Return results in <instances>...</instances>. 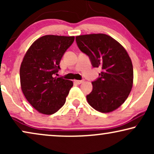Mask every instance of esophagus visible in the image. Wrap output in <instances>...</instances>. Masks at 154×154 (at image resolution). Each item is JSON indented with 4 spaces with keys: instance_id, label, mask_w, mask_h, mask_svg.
<instances>
[{
    "instance_id": "1",
    "label": "esophagus",
    "mask_w": 154,
    "mask_h": 154,
    "mask_svg": "<svg viewBox=\"0 0 154 154\" xmlns=\"http://www.w3.org/2000/svg\"><path fill=\"white\" fill-rule=\"evenodd\" d=\"M74 82L76 84H81L84 82V80H75Z\"/></svg>"
}]
</instances>
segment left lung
<instances>
[{"label":"left lung","mask_w":154,"mask_h":154,"mask_svg":"<svg viewBox=\"0 0 154 154\" xmlns=\"http://www.w3.org/2000/svg\"><path fill=\"white\" fill-rule=\"evenodd\" d=\"M75 41L80 50L89 57L92 66L102 69L100 77L92 82L88 102L102 113L116 110L128 98L133 83V67L127 51L103 33L79 35Z\"/></svg>","instance_id":"8db88e82"}]
</instances>
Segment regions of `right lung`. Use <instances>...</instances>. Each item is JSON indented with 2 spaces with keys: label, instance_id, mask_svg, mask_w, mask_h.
Masks as SVG:
<instances>
[{
  "label": "right lung",
  "instance_id": "1",
  "mask_svg": "<svg viewBox=\"0 0 154 154\" xmlns=\"http://www.w3.org/2000/svg\"><path fill=\"white\" fill-rule=\"evenodd\" d=\"M73 41L74 36L44 35L24 55L20 71L21 88L28 102L40 113L53 114L65 104L73 82L54 75Z\"/></svg>",
  "mask_w": 154,
  "mask_h": 154
}]
</instances>
